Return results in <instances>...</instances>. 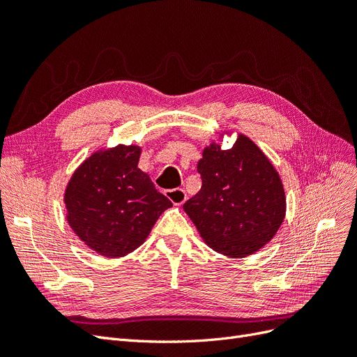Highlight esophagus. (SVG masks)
<instances>
[{"label":"esophagus","mask_w":357,"mask_h":357,"mask_svg":"<svg viewBox=\"0 0 357 357\" xmlns=\"http://www.w3.org/2000/svg\"><path fill=\"white\" fill-rule=\"evenodd\" d=\"M165 195H167V198H168L172 204H176V205L183 204V202L186 201V198H188L185 189H180V188L171 189V190H165Z\"/></svg>","instance_id":"34e87169"}]
</instances>
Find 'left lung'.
Segmentation results:
<instances>
[{
    "instance_id": "obj_1",
    "label": "left lung",
    "mask_w": 357,
    "mask_h": 357,
    "mask_svg": "<svg viewBox=\"0 0 357 357\" xmlns=\"http://www.w3.org/2000/svg\"><path fill=\"white\" fill-rule=\"evenodd\" d=\"M198 172L202 186L183 208L213 250L244 257L273 238L284 219V189L250 138L238 135L228 150L205 147Z\"/></svg>"
}]
</instances>
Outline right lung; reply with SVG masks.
<instances>
[{
  "label": "right lung",
  "instance_id": "add662e5",
  "mask_svg": "<svg viewBox=\"0 0 357 357\" xmlns=\"http://www.w3.org/2000/svg\"><path fill=\"white\" fill-rule=\"evenodd\" d=\"M142 149L116 146L93 153L75 169L67 190L71 229L104 257H122L142 245L172 202L138 168Z\"/></svg>",
  "mask_w": 357,
  "mask_h": 357
}]
</instances>
